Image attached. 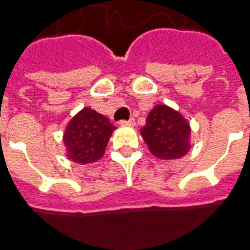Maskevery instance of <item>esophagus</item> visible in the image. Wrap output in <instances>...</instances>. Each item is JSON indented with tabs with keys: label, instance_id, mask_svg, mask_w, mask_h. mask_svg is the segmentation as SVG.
<instances>
[{
	"label": "esophagus",
	"instance_id": "34e87169",
	"mask_svg": "<svg viewBox=\"0 0 250 250\" xmlns=\"http://www.w3.org/2000/svg\"><path fill=\"white\" fill-rule=\"evenodd\" d=\"M120 125H135V119H134V118H131L130 120H122V122H120Z\"/></svg>",
	"mask_w": 250,
	"mask_h": 250
}]
</instances>
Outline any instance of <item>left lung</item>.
<instances>
[{
  "mask_svg": "<svg viewBox=\"0 0 250 250\" xmlns=\"http://www.w3.org/2000/svg\"><path fill=\"white\" fill-rule=\"evenodd\" d=\"M191 125L183 113L167 104L155 105L141 128V137L158 160L181 158L191 150Z\"/></svg>",
  "mask_w": 250,
  "mask_h": 250,
  "instance_id": "8db88e82",
  "label": "left lung"
}]
</instances>
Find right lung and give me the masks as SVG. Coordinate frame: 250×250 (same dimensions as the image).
I'll list each match as a JSON object with an SVG mask.
<instances>
[{"instance_id": "right-lung-1", "label": "right lung", "mask_w": 250, "mask_h": 250, "mask_svg": "<svg viewBox=\"0 0 250 250\" xmlns=\"http://www.w3.org/2000/svg\"><path fill=\"white\" fill-rule=\"evenodd\" d=\"M115 130L116 127L107 116L90 107L83 108L64 128L63 145L67 160L83 165L99 161Z\"/></svg>"}]
</instances>
